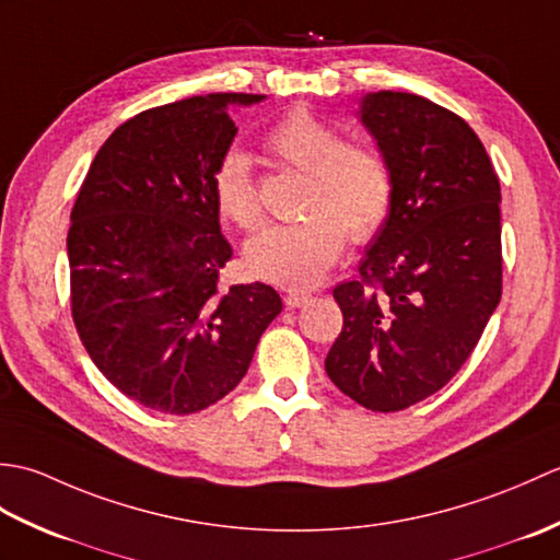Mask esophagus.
Instances as JSON below:
<instances>
[{
  "label": "esophagus",
  "instance_id": "esophagus-1",
  "mask_svg": "<svg viewBox=\"0 0 560 560\" xmlns=\"http://www.w3.org/2000/svg\"><path fill=\"white\" fill-rule=\"evenodd\" d=\"M307 301H311V293H303V291H291L287 293V299H283V303H287V307H303Z\"/></svg>",
  "mask_w": 560,
  "mask_h": 560
}]
</instances>
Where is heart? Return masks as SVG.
I'll return each instance as SVG.
<instances>
[{"mask_svg":"<svg viewBox=\"0 0 560 560\" xmlns=\"http://www.w3.org/2000/svg\"><path fill=\"white\" fill-rule=\"evenodd\" d=\"M265 144L291 168L307 173V217L267 225L249 237L245 269L249 277L283 289H307L335 265L347 233L351 241H368L383 229L395 195L392 171L375 147L341 141L335 127L303 108L283 115L267 132ZM213 199L221 217L237 229L249 231L259 223V195L243 151L231 149L219 161Z\"/></svg>","mask_w":560,"mask_h":560,"instance_id":"1","label":"heart"}]
</instances>
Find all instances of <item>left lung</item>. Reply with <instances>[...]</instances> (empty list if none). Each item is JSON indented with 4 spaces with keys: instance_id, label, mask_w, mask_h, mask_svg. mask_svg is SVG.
<instances>
[{
    "instance_id": "obj_1",
    "label": "left lung",
    "mask_w": 560,
    "mask_h": 560,
    "mask_svg": "<svg viewBox=\"0 0 560 560\" xmlns=\"http://www.w3.org/2000/svg\"><path fill=\"white\" fill-rule=\"evenodd\" d=\"M361 122L395 183L361 279L335 289L343 327L325 371L371 411H401L445 387L501 303V183L459 115L416 93L377 91Z\"/></svg>"
}]
</instances>
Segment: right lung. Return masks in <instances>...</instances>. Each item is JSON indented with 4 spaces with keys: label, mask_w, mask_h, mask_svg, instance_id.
<instances>
[{
    "label": "right lung",
    "mask_w": 560,
    "mask_h": 560,
    "mask_svg": "<svg viewBox=\"0 0 560 560\" xmlns=\"http://www.w3.org/2000/svg\"><path fill=\"white\" fill-rule=\"evenodd\" d=\"M259 101L209 93L135 115L71 209V317L98 371L147 409L185 416L223 399L281 313L267 283L219 287L233 249L213 173L237 135L229 105Z\"/></svg>",
    "instance_id": "1"
}]
</instances>
